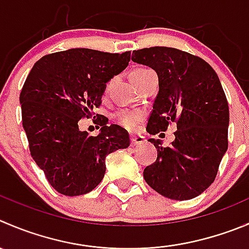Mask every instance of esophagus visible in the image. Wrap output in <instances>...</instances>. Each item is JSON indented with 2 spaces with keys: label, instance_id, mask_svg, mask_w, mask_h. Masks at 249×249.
Segmentation results:
<instances>
[{
  "label": "esophagus",
  "instance_id": "1",
  "mask_svg": "<svg viewBox=\"0 0 249 249\" xmlns=\"http://www.w3.org/2000/svg\"><path fill=\"white\" fill-rule=\"evenodd\" d=\"M130 140H131V144H132V146L142 144L144 142V137L143 136H135V135H132V136L130 137Z\"/></svg>",
  "mask_w": 249,
  "mask_h": 249
}]
</instances>
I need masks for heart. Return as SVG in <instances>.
<instances>
[{"instance_id": "heart-1", "label": "heart", "mask_w": 249, "mask_h": 249, "mask_svg": "<svg viewBox=\"0 0 249 249\" xmlns=\"http://www.w3.org/2000/svg\"><path fill=\"white\" fill-rule=\"evenodd\" d=\"M152 71L151 69L147 68H139L135 69L131 73V79H137L140 76H142L143 74ZM115 120L119 123L122 126L126 127V129L132 130L137 126V124L140 123V120L142 119V113L139 110H127V109H120L115 113L114 115Z\"/></svg>"}]
</instances>
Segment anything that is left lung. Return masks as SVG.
Instances as JSON below:
<instances>
[{"mask_svg": "<svg viewBox=\"0 0 249 249\" xmlns=\"http://www.w3.org/2000/svg\"><path fill=\"white\" fill-rule=\"evenodd\" d=\"M131 59L158 75L147 131H165L171 123L178 127L169 147L148 140L158 156L143 170L144 180L166 198H195L212 185L228 151L229 105L220 80L206 60L176 48H142Z\"/></svg>", "mask_w": 249, "mask_h": 249, "instance_id": "1", "label": "left lung"}]
</instances>
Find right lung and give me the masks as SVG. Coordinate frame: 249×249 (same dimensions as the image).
I'll list each match as a JSON object with an SVG mask.
<instances>
[{
  "mask_svg": "<svg viewBox=\"0 0 249 249\" xmlns=\"http://www.w3.org/2000/svg\"><path fill=\"white\" fill-rule=\"evenodd\" d=\"M129 62L130 52L71 48L45 55L29 73L19 97L23 127L31 157L59 194L92 191L106 174V157L129 147L119 125L101 122L100 134L90 136L78 124L92 115L106 84Z\"/></svg>",
  "mask_w": 249,
  "mask_h": 249,
  "instance_id": "right-lung-1",
  "label": "right lung"
}]
</instances>
